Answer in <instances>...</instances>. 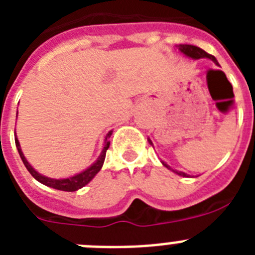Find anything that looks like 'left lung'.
<instances>
[{
    "mask_svg": "<svg viewBox=\"0 0 255 255\" xmlns=\"http://www.w3.org/2000/svg\"><path fill=\"white\" fill-rule=\"evenodd\" d=\"M176 47H177V49H179V51L181 52L182 55H185L186 57L193 58V60H199V58H209V60L213 61V62H215L216 65H218V62H217V60H216L215 56L209 55V53H207L206 51H203V49L199 48V47L191 46V44H179V46H176ZM148 141H149V144H152V145H153L152 140H150L149 138H148ZM161 162H162V164H163L164 167H167L168 170H171V171H172V172L177 173V175H180V176L189 177L188 173L182 172V171L173 170V168L170 167V166H168V164L166 163V162H164V161H161Z\"/></svg>",
    "mask_w": 255,
    "mask_h": 255,
    "instance_id": "1",
    "label": "left lung"
}]
</instances>
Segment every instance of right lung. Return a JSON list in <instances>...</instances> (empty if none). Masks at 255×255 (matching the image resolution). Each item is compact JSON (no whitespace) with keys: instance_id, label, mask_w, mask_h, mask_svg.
<instances>
[{"instance_id":"obj_1","label":"right lung","mask_w":255,"mask_h":255,"mask_svg":"<svg viewBox=\"0 0 255 255\" xmlns=\"http://www.w3.org/2000/svg\"><path fill=\"white\" fill-rule=\"evenodd\" d=\"M112 131H108V134L106 135V139H105V145H103V149L101 152L100 157L96 159L94 163H92L91 166L88 168H85L84 171L82 172L76 173L74 176H70V177H65V179H51V177H47L42 173H39L38 171H35L33 168L30 163L26 161L25 155L22 153L21 148H20V143L17 140L16 135H15V144H16V148H17V152L20 154V158H21L22 163L25 164L26 170L30 172V175L34 177L37 181H39L40 184H43V185L49 186V188H53V189H57V190H62V191H76L79 189H82L83 186H85L88 182H91L93 180V177L96 176L97 173L100 172L101 168L103 166V162H105L106 158V152H107L108 147H110V141H108V138L111 136Z\"/></svg>"}]
</instances>
